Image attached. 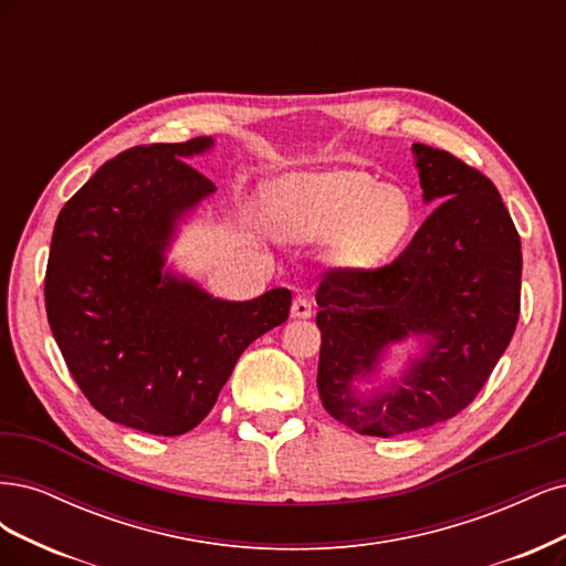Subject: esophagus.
<instances>
[{
  "label": "esophagus",
  "instance_id": "esophagus-1",
  "mask_svg": "<svg viewBox=\"0 0 566 566\" xmlns=\"http://www.w3.org/2000/svg\"><path fill=\"white\" fill-rule=\"evenodd\" d=\"M310 315H313V303H310L305 296L294 298V303H291V317L307 319Z\"/></svg>",
  "mask_w": 566,
  "mask_h": 566
}]
</instances>
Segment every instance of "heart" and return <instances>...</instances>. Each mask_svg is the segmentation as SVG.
Segmentation results:
<instances>
[{"mask_svg": "<svg viewBox=\"0 0 566 566\" xmlns=\"http://www.w3.org/2000/svg\"><path fill=\"white\" fill-rule=\"evenodd\" d=\"M270 230L284 242L332 240L334 261L353 272L386 263L413 228L411 197L355 169L284 174L263 195Z\"/></svg>", "mask_w": 566, "mask_h": 566, "instance_id": "1", "label": "heart"}]
</instances>
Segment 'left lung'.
Masks as SVG:
<instances>
[{
    "instance_id": "left-lung-1",
    "label": "left lung",
    "mask_w": 566,
    "mask_h": 566,
    "mask_svg": "<svg viewBox=\"0 0 566 566\" xmlns=\"http://www.w3.org/2000/svg\"><path fill=\"white\" fill-rule=\"evenodd\" d=\"M423 202H440L411 244L378 270H329L317 289V390L359 434L392 437L449 421L482 390L520 319L522 244L491 180L447 150L413 143ZM422 355L369 396L392 344Z\"/></svg>"
}]
</instances>
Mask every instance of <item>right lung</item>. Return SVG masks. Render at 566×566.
Masks as SVG:
<instances>
[{
  "mask_svg": "<svg viewBox=\"0 0 566 566\" xmlns=\"http://www.w3.org/2000/svg\"><path fill=\"white\" fill-rule=\"evenodd\" d=\"M211 136L105 161L61 209L44 301L67 369L96 411L176 437L213 409L240 355L289 317L291 291L223 301L167 268L180 221L216 186L188 159Z\"/></svg>",
  "mask_w": 566,
  "mask_h": 566,
  "instance_id": "obj_1",
  "label": "right lung"
}]
</instances>
